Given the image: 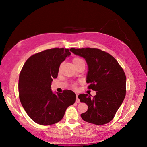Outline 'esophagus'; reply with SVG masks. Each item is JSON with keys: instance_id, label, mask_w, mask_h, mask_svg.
Returning <instances> with one entry per match:
<instances>
[{"instance_id": "esophagus-1", "label": "esophagus", "mask_w": 147, "mask_h": 147, "mask_svg": "<svg viewBox=\"0 0 147 147\" xmlns=\"http://www.w3.org/2000/svg\"><path fill=\"white\" fill-rule=\"evenodd\" d=\"M76 102H77V103H79V102H80V100L78 98V95L76 96Z\"/></svg>"}]
</instances>
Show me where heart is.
Listing matches in <instances>:
<instances>
[{"label": "heart", "instance_id": "b5f03b06", "mask_svg": "<svg viewBox=\"0 0 147 147\" xmlns=\"http://www.w3.org/2000/svg\"><path fill=\"white\" fill-rule=\"evenodd\" d=\"M72 61H73V63H74V64L75 66L78 65V64H80L81 63H83V62H84L82 58H80V57H74V58L73 59V60H72ZM74 88L75 87V84L74 85Z\"/></svg>", "mask_w": 147, "mask_h": 147}]
</instances>
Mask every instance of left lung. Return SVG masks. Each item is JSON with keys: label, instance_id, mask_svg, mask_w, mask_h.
Listing matches in <instances>:
<instances>
[{"label": "left lung", "instance_id": "1", "mask_svg": "<svg viewBox=\"0 0 147 147\" xmlns=\"http://www.w3.org/2000/svg\"><path fill=\"white\" fill-rule=\"evenodd\" d=\"M70 51L85 59L88 65L86 82L96 95L82 94L78 97L88 105L81 114L86 122L97 125L109 123L122 104L126 96V78L117 61L109 53L97 48H74Z\"/></svg>", "mask_w": 147, "mask_h": 147}]
</instances>
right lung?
<instances>
[{"label":"right lung","mask_w":147,"mask_h":147,"mask_svg":"<svg viewBox=\"0 0 147 147\" xmlns=\"http://www.w3.org/2000/svg\"><path fill=\"white\" fill-rule=\"evenodd\" d=\"M71 53L67 48H52L31 56L26 61L19 77L21 103L34 122L50 125L60 121L76 95L71 90L63 93L51 90L53 78H56L60 64Z\"/></svg>","instance_id":"add662e5"}]
</instances>
